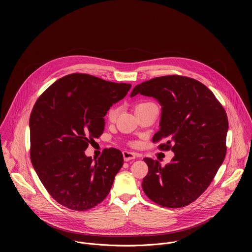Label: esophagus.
I'll return each mask as SVG.
<instances>
[{
	"label": "esophagus",
	"instance_id": "esophagus-1",
	"mask_svg": "<svg viewBox=\"0 0 252 252\" xmlns=\"http://www.w3.org/2000/svg\"><path fill=\"white\" fill-rule=\"evenodd\" d=\"M123 157H124L125 161H128V160H131V159H135L136 155L134 153H130V152H124Z\"/></svg>",
	"mask_w": 252,
	"mask_h": 252
}]
</instances>
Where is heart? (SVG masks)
<instances>
[{
  "label": "heart",
  "instance_id": "b5f03b06",
  "mask_svg": "<svg viewBox=\"0 0 252 252\" xmlns=\"http://www.w3.org/2000/svg\"><path fill=\"white\" fill-rule=\"evenodd\" d=\"M153 105H156L154 104L153 102H141V103H138L135 105L134 107V112L137 113L143 109H147V107H150V106H153ZM118 109L117 107H112V109L109 111V113H107V119H109L110 122H115L117 117H118Z\"/></svg>",
  "mask_w": 252,
  "mask_h": 252
}]
</instances>
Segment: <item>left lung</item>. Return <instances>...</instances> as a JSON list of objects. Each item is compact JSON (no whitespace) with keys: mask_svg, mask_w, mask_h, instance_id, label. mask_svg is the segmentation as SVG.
Instances as JSON below:
<instances>
[{"mask_svg":"<svg viewBox=\"0 0 252 252\" xmlns=\"http://www.w3.org/2000/svg\"><path fill=\"white\" fill-rule=\"evenodd\" d=\"M161 105L159 129L153 140L174 157L165 166L146 158L149 172L141 187L147 196L164 207H184L212 182L226 154L228 120L220 102L203 84L190 78L165 76L133 88Z\"/></svg>","mask_w":252,"mask_h":252,"instance_id":"8db88e82","label":"left lung"}]
</instances>
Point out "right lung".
I'll list each match as a JSON object with an SVG mask.
<instances>
[{
	"instance_id": "obj_1",
	"label": "right lung",
	"mask_w": 252,
	"mask_h": 252,
	"mask_svg": "<svg viewBox=\"0 0 252 252\" xmlns=\"http://www.w3.org/2000/svg\"><path fill=\"white\" fill-rule=\"evenodd\" d=\"M131 85L71 74L54 83L30 117L31 160L40 181L60 204L83 211L109 194L124 164L116 149L96 159L85 151L104 130V116Z\"/></svg>"
}]
</instances>
